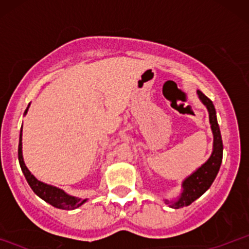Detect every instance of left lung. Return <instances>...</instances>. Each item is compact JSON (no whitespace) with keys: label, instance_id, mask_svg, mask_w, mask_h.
<instances>
[{"label":"left lung","instance_id":"1","mask_svg":"<svg viewBox=\"0 0 249 249\" xmlns=\"http://www.w3.org/2000/svg\"><path fill=\"white\" fill-rule=\"evenodd\" d=\"M198 95L201 102L206 105L208 113H210V123L214 137L213 152L210 159L201 167L198 168L192 176H190L185 180L184 184H182L184 191H182L181 196L176 202L171 204V207L173 208L188 206V205L192 204L194 200H196L206 192L208 188L211 187V185L213 184L222 161V150H224V147H222L221 134H220L218 121H216L215 108H214L212 101L205 96L200 90H198Z\"/></svg>","mask_w":249,"mask_h":249}]
</instances>
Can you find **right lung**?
I'll return each instance as SVG.
<instances>
[{
	"label": "right lung",
	"instance_id": "obj_1",
	"mask_svg": "<svg viewBox=\"0 0 249 249\" xmlns=\"http://www.w3.org/2000/svg\"><path fill=\"white\" fill-rule=\"evenodd\" d=\"M28 111V108L25 110V112ZM18 161L21 165L22 172H23L25 179H27L28 184L30 185L31 190L35 192L39 198H42L44 201L49 202L50 205H53V207L61 208V210H75V208L79 207L83 202H85L87 200H81L73 198V196H69L64 192V191L59 190V188L50 186V185L44 184V182L37 180L33 174L30 173V171L28 170L23 161V156H22V128H21V134H19V144H18Z\"/></svg>",
	"mask_w": 249,
	"mask_h": 249
}]
</instances>
